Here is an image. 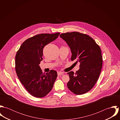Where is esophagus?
I'll return each instance as SVG.
<instances>
[{
  "label": "esophagus",
  "mask_w": 120,
  "mask_h": 120,
  "mask_svg": "<svg viewBox=\"0 0 120 120\" xmlns=\"http://www.w3.org/2000/svg\"><path fill=\"white\" fill-rule=\"evenodd\" d=\"M57 74H58V76H60V75H63L64 73H63V72H61V71H58V72H57Z\"/></svg>",
  "instance_id": "1"
}]
</instances>
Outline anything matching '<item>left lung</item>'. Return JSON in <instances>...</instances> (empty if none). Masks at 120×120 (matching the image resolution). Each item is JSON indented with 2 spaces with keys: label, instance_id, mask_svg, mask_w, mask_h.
<instances>
[{
  "label": "left lung",
  "instance_id": "8db88e82",
  "mask_svg": "<svg viewBox=\"0 0 120 120\" xmlns=\"http://www.w3.org/2000/svg\"><path fill=\"white\" fill-rule=\"evenodd\" d=\"M71 49V60L80 63V68L68 73L70 80L69 89L76 95H82L90 91L96 84L103 65V58L100 47L87 34L78 32L60 34Z\"/></svg>",
  "mask_w": 120,
  "mask_h": 120
}]
</instances>
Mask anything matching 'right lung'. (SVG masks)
<instances>
[{
	"mask_svg": "<svg viewBox=\"0 0 120 120\" xmlns=\"http://www.w3.org/2000/svg\"><path fill=\"white\" fill-rule=\"evenodd\" d=\"M60 33L36 34L25 40L17 51L15 70L21 83L36 98L46 96L53 87L57 77L56 71L43 73L39 66L44 47L55 40Z\"/></svg>",
	"mask_w": 120,
	"mask_h": 120,
	"instance_id": "add662e5",
	"label": "right lung"
}]
</instances>
